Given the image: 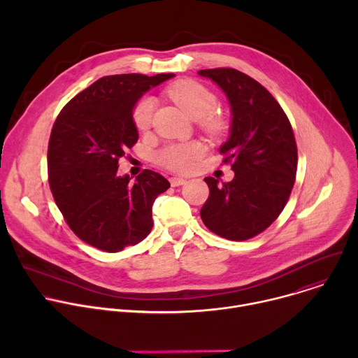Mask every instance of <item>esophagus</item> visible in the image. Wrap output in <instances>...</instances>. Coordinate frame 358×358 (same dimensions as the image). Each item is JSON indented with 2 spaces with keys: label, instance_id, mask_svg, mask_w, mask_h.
<instances>
[{
  "label": "esophagus",
  "instance_id": "esophagus-1",
  "mask_svg": "<svg viewBox=\"0 0 358 358\" xmlns=\"http://www.w3.org/2000/svg\"><path fill=\"white\" fill-rule=\"evenodd\" d=\"M187 181L184 180V178H178V177H173V178H170V184L173 185V187H180V185H184Z\"/></svg>",
  "mask_w": 358,
  "mask_h": 358
}]
</instances>
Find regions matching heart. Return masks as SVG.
Returning <instances> with one entry per match:
<instances>
[{"label": "heart", "mask_w": 358, "mask_h": 358, "mask_svg": "<svg viewBox=\"0 0 358 358\" xmlns=\"http://www.w3.org/2000/svg\"><path fill=\"white\" fill-rule=\"evenodd\" d=\"M167 96L191 119L199 120L201 129L213 137L227 133L228 123L213 112L218 106L217 96L203 85L192 79H181L166 89ZM156 101L152 97H143L133 109V123L138 131H147L152 122ZM202 147L195 141L173 143L156 152V162L171 171L184 173L198 159Z\"/></svg>", "instance_id": "heart-1"}]
</instances>
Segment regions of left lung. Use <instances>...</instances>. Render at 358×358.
Masks as SVG:
<instances>
[{
  "mask_svg": "<svg viewBox=\"0 0 358 358\" xmlns=\"http://www.w3.org/2000/svg\"><path fill=\"white\" fill-rule=\"evenodd\" d=\"M198 75L218 85L229 101V137L220 151L235 173L229 182L203 178L210 196L199 214L214 234L245 241L265 231L286 206L297 170L294 134L283 109L259 82L231 68Z\"/></svg>",
  "mask_w": 358,
  "mask_h": 358,
  "instance_id": "1",
  "label": "left lung"
}]
</instances>
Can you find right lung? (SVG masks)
<instances>
[{
	"label": "right lung",
	"mask_w": 358,
	"mask_h": 358,
	"mask_svg": "<svg viewBox=\"0 0 358 358\" xmlns=\"http://www.w3.org/2000/svg\"><path fill=\"white\" fill-rule=\"evenodd\" d=\"M174 73L103 76L61 110L48 145V180L69 228L86 243L119 252L141 242L152 228L151 207L170 182L144 170L136 181L117 176L119 159L138 131L133 109L151 87Z\"/></svg>",
	"instance_id": "obj_1"
}]
</instances>
